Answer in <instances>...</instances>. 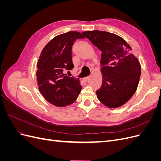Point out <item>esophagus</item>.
<instances>
[{"mask_svg": "<svg viewBox=\"0 0 161 161\" xmlns=\"http://www.w3.org/2000/svg\"><path fill=\"white\" fill-rule=\"evenodd\" d=\"M89 79V76H86V77H85V78H83V79H82V80H83L84 82H86L87 80H88V79Z\"/></svg>", "mask_w": 161, "mask_h": 161, "instance_id": "esophagus-1", "label": "esophagus"}]
</instances>
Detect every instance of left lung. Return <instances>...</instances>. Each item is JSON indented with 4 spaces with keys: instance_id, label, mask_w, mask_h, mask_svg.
I'll return each instance as SVG.
<instances>
[{
    "instance_id": "8db88e82",
    "label": "left lung",
    "mask_w": 161,
    "mask_h": 161,
    "mask_svg": "<svg viewBox=\"0 0 161 161\" xmlns=\"http://www.w3.org/2000/svg\"><path fill=\"white\" fill-rule=\"evenodd\" d=\"M82 34L102 52L101 87L96 91L99 100L110 108L127 102L137 89L141 75L138 59L130 53L131 48L122 37L103 31Z\"/></svg>"
}]
</instances>
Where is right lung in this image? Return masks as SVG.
I'll return each mask as SVG.
<instances>
[{
	"mask_svg": "<svg viewBox=\"0 0 161 161\" xmlns=\"http://www.w3.org/2000/svg\"><path fill=\"white\" fill-rule=\"evenodd\" d=\"M80 38L84 36L78 31L58 35L43 47L39 58L36 72L39 90L55 106L65 107L73 103L81 91L79 78L65 74L66 70L74 68L72 48L76 39Z\"/></svg>",
	"mask_w": 161,
	"mask_h": 161,
	"instance_id": "right-lung-1",
	"label": "right lung"
}]
</instances>
